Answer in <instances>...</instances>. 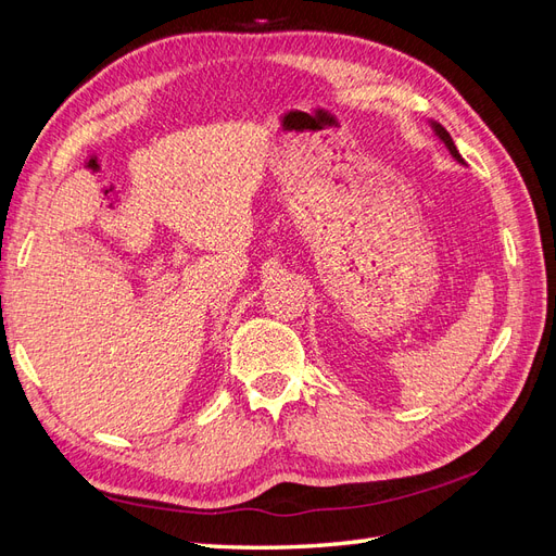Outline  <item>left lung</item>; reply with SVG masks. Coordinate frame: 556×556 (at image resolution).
I'll return each mask as SVG.
<instances>
[{
	"instance_id": "left-lung-1",
	"label": "left lung",
	"mask_w": 556,
	"mask_h": 556,
	"mask_svg": "<svg viewBox=\"0 0 556 556\" xmlns=\"http://www.w3.org/2000/svg\"><path fill=\"white\" fill-rule=\"evenodd\" d=\"M433 129H435V134H439V139L447 146V150H450V153H452V157L454 160H457V162H464L462 160V155H459V150H457V146H454V141H452V137H450V134L445 131V127H441V125H435L433 123Z\"/></svg>"
}]
</instances>
